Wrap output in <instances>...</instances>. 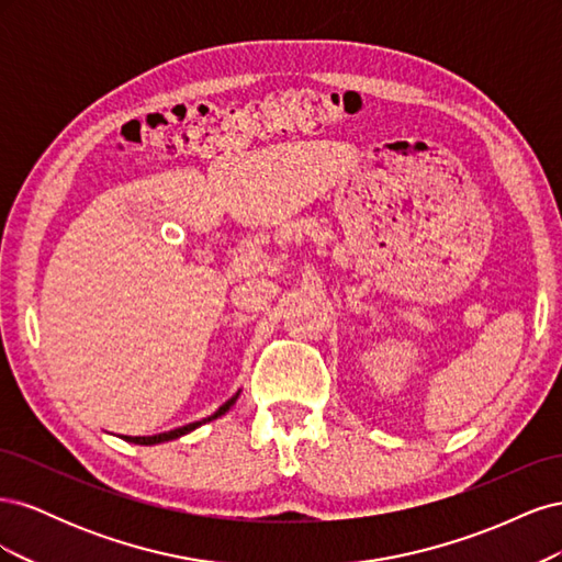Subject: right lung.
<instances>
[{"mask_svg":"<svg viewBox=\"0 0 562 562\" xmlns=\"http://www.w3.org/2000/svg\"><path fill=\"white\" fill-rule=\"evenodd\" d=\"M236 398H239V391H236V394H234L227 403L220 405L211 417H203L201 422L184 424V427H180V429L164 431V434H157V436H124V440H128V443H135V446H157V443H166V440H173V438H180V436H184V434L194 431L196 427H201V424H206V422H213V419H217V417H223V415L229 411V407L236 403Z\"/></svg>","mask_w":562,"mask_h":562,"instance_id":"add662e5","label":"right lung"}]
</instances>
